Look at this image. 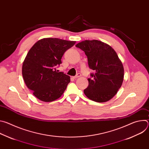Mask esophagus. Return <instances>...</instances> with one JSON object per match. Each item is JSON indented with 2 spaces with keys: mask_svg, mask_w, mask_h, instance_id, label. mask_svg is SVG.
Here are the masks:
<instances>
[{
  "mask_svg": "<svg viewBox=\"0 0 149 149\" xmlns=\"http://www.w3.org/2000/svg\"><path fill=\"white\" fill-rule=\"evenodd\" d=\"M81 76V75L80 74H78L77 75H75V76H74V77H72V78H73L74 79H77V78L80 77Z\"/></svg>",
  "mask_w": 149,
  "mask_h": 149,
  "instance_id": "1",
  "label": "esophagus"
}]
</instances>
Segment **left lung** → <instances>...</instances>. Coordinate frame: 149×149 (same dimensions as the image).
<instances>
[{"label": "left lung", "instance_id": "left-lung-1", "mask_svg": "<svg viewBox=\"0 0 149 149\" xmlns=\"http://www.w3.org/2000/svg\"><path fill=\"white\" fill-rule=\"evenodd\" d=\"M84 51L89 68L95 71L88 78V86L84 93L98 102L108 101L114 97L124 79V67L117 53L109 45L98 40H86L75 45Z\"/></svg>", "mask_w": 149, "mask_h": 149}]
</instances>
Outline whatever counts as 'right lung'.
<instances>
[{"mask_svg":"<svg viewBox=\"0 0 149 149\" xmlns=\"http://www.w3.org/2000/svg\"><path fill=\"white\" fill-rule=\"evenodd\" d=\"M58 38L37 41L28 52L22 65V76L27 87L40 101L51 102L61 97L70 77L56 70L64 52L75 44Z\"/></svg>","mask_w":149,"mask_h":149,"instance_id":"right-lung-1","label":"right lung"}]
</instances>
